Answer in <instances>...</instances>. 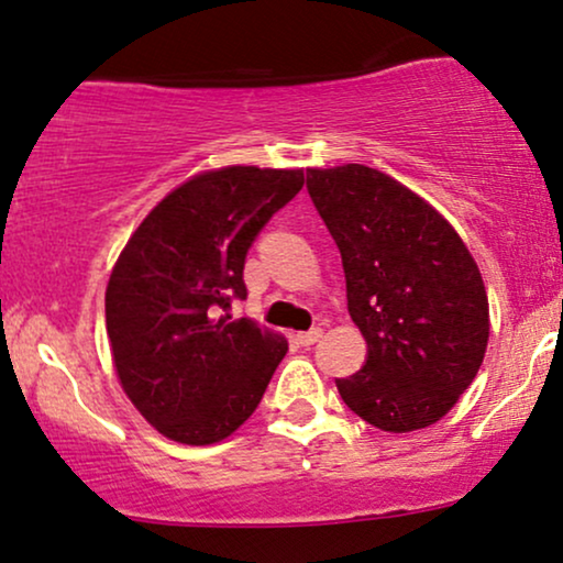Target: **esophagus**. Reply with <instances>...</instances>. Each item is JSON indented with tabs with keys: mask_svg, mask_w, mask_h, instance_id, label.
<instances>
[{
	"mask_svg": "<svg viewBox=\"0 0 563 563\" xmlns=\"http://www.w3.org/2000/svg\"><path fill=\"white\" fill-rule=\"evenodd\" d=\"M320 338H322V328H311V330H307V333H299V343L301 346H314Z\"/></svg>",
	"mask_w": 563,
	"mask_h": 563,
	"instance_id": "1",
	"label": "esophagus"
}]
</instances>
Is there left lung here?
<instances>
[{
	"mask_svg": "<svg viewBox=\"0 0 563 563\" xmlns=\"http://www.w3.org/2000/svg\"><path fill=\"white\" fill-rule=\"evenodd\" d=\"M307 191L367 341L364 367L335 380L343 404L380 430L428 428L475 380L490 333L470 249L428 201L372 167L307 170Z\"/></svg>",
	"mask_w": 563,
	"mask_h": 563,
	"instance_id": "left-lung-1",
	"label": "left lung"
}]
</instances>
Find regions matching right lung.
<instances>
[{"instance_id":"obj_1","label":"right lung","mask_w":563,"mask_h":563,"mask_svg":"<svg viewBox=\"0 0 563 563\" xmlns=\"http://www.w3.org/2000/svg\"><path fill=\"white\" fill-rule=\"evenodd\" d=\"M301 170L222 167L159 201L131 235L107 286L114 369L135 409L188 445L228 438L254 415L286 338L230 317L246 299L243 264Z\"/></svg>"}]
</instances>
